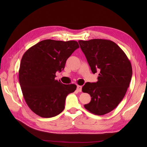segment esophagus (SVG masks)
I'll return each mask as SVG.
<instances>
[{
    "label": "esophagus",
    "instance_id": "1",
    "mask_svg": "<svg viewBox=\"0 0 147 147\" xmlns=\"http://www.w3.org/2000/svg\"><path fill=\"white\" fill-rule=\"evenodd\" d=\"M77 90L79 92H81L82 90V86H80V85H77Z\"/></svg>",
    "mask_w": 147,
    "mask_h": 147
}]
</instances>
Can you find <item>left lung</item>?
I'll use <instances>...</instances> for the list:
<instances>
[{"instance_id":"1","label":"left lung","mask_w":147,"mask_h":147,"mask_svg":"<svg viewBox=\"0 0 147 147\" xmlns=\"http://www.w3.org/2000/svg\"><path fill=\"white\" fill-rule=\"evenodd\" d=\"M92 72L99 71L96 83L87 82L83 92L91 96L89 104L84 105L89 112L104 115L117 107L126 94L132 78L130 61L115 42L105 39L79 40Z\"/></svg>"}]
</instances>
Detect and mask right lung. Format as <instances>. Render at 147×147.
Returning a JSON list of instances; mask_svg holds the SVG:
<instances>
[{"mask_svg": "<svg viewBox=\"0 0 147 147\" xmlns=\"http://www.w3.org/2000/svg\"><path fill=\"white\" fill-rule=\"evenodd\" d=\"M78 48L74 40L47 39L31 47L22 57L19 69L22 92L30 109L38 116L51 118L61 113L67 96L76 90L75 84H63L55 77Z\"/></svg>", "mask_w": 147, "mask_h": 147, "instance_id": "add662e5", "label": "right lung"}]
</instances>
